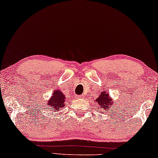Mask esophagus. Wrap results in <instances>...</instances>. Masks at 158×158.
<instances>
[{
    "instance_id": "1",
    "label": "esophagus",
    "mask_w": 158,
    "mask_h": 158,
    "mask_svg": "<svg viewBox=\"0 0 158 158\" xmlns=\"http://www.w3.org/2000/svg\"><path fill=\"white\" fill-rule=\"evenodd\" d=\"M84 98V96L83 95H80V96H77V98Z\"/></svg>"
}]
</instances>
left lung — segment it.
I'll list each match as a JSON object with an SVG mask.
<instances>
[{
  "mask_svg": "<svg viewBox=\"0 0 158 158\" xmlns=\"http://www.w3.org/2000/svg\"><path fill=\"white\" fill-rule=\"evenodd\" d=\"M96 103H98V106L100 109L103 110V111H109V109L113 105L114 101H112L111 97H110L109 94L108 92H106L105 90L103 91L100 94L98 98H96ZM103 112H102V114Z\"/></svg>",
  "mask_w": 158,
  "mask_h": 158,
  "instance_id": "1",
  "label": "left lung"
}]
</instances>
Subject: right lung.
Returning a JSON list of instances; mask_svg holds the SVG:
<instances>
[{"instance_id":"1","label":"right lung","mask_w":158,"mask_h":158,"mask_svg":"<svg viewBox=\"0 0 158 158\" xmlns=\"http://www.w3.org/2000/svg\"><path fill=\"white\" fill-rule=\"evenodd\" d=\"M66 100V97L60 91V90H55L53 91V94L49 101L46 103L48 107L54 109V111H59L60 109L65 106L64 101Z\"/></svg>"}]
</instances>
